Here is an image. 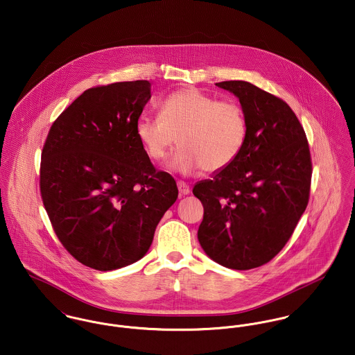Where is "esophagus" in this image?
Returning a JSON list of instances; mask_svg holds the SVG:
<instances>
[{
	"instance_id": "1",
	"label": "esophagus",
	"mask_w": 355,
	"mask_h": 355,
	"mask_svg": "<svg viewBox=\"0 0 355 355\" xmlns=\"http://www.w3.org/2000/svg\"><path fill=\"white\" fill-rule=\"evenodd\" d=\"M177 187H178V191H180L181 196H187V194L191 193L189 185H188L187 182H184V181H178V182H177Z\"/></svg>"
}]
</instances>
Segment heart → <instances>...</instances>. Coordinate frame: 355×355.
<instances>
[{
  "mask_svg": "<svg viewBox=\"0 0 355 355\" xmlns=\"http://www.w3.org/2000/svg\"><path fill=\"white\" fill-rule=\"evenodd\" d=\"M159 108V116H141L137 123V139L151 159H164L177 141L182 147L167 168L184 174L202 167L218 171L239 157L247 134L239 104L191 87L168 94Z\"/></svg>",
  "mask_w": 355,
  "mask_h": 355,
  "instance_id": "obj_1",
  "label": "heart"
}]
</instances>
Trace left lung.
<instances>
[{"mask_svg":"<svg viewBox=\"0 0 355 355\" xmlns=\"http://www.w3.org/2000/svg\"><path fill=\"white\" fill-rule=\"evenodd\" d=\"M216 86L239 100L247 134L239 157L193 188L204 207L197 236L218 265L248 270L273 259L292 236L309 198L311 154L285 101L250 82Z\"/></svg>","mask_w":355,"mask_h":355,"instance_id":"left-lung-1","label":"left lung"}]
</instances>
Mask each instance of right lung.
<instances>
[{
	"label": "right lung",
	"mask_w": 355,
	"mask_h": 355,
	"mask_svg": "<svg viewBox=\"0 0 355 355\" xmlns=\"http://www.w3.org/2000/svg\"><path fill=\"white\" fill-rule=\"evenodd\" d=\"M150 98L148 81L87 89L55 120L43 147L40 191L55 234L100 272L143 258L178 197L174 178L155 170L137 139Z\"/></svg>",
	"instance_id": "right-lung-1"
}]
</instances>
